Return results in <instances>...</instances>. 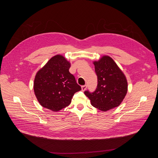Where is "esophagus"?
I'll return each mask as SVG.
<instances>
[{"instance_id": "1", "label": "esophagus", "mask_w": 158, "mask_h": 158, "mask_svg": "<svg viewBox=\"0 0 158 158\" xmlns=\"http://www.w3.org/2000/svg\"><path fill=\"white\" fill-rule=\"evenodd\" d=\"M86 88H87V85H82V86L81 87V89H82V91H85V90L86 89Z\"/></svg>"}]
</instances>
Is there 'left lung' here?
I'll list each match as a JSON object with an SVG mask.
<instances>
[{
    "label": "left lung",
    "instance_id": "obj_1",
    "mask_svg": "<svg viewBox=\"0 0 158 158\" xmlns=\"http://www.w3.org/2000/svg\"><path fill=\"white\" fill-rule=\"evenodd\" d=\"M93 64L98 76V86L93 93L85 91V95L93 106L104 112L119 106L127 92L124 74L108 56H103Z\"/></svg>",
    "mask_w": 158,
    "mask_h": 158
}]
</instances>
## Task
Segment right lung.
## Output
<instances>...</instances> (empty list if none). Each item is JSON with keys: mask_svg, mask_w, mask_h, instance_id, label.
Here are the masks:
<instances>
[{"mask_svg": "<svg viewBox=\"0 0 158 158\" xmlns=\"http://www.w3.org/2000/svg\"><path fill=\"white\" fill-rule=\"evenodd\" d=\"M71 63L62 55L51 58L37 71L34 91L39 104L52 111H59L69 106L74 94L81 90L69 69Z\"/></svg>", "mask_w": 158, "mask_h": 158, "instance_id": "right-lung-1", "label": "right lung"}]
</instances>
